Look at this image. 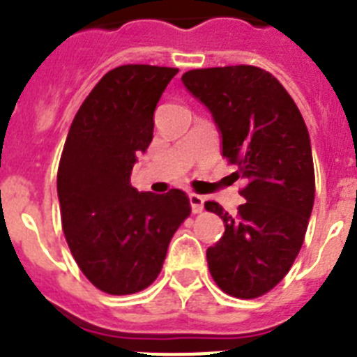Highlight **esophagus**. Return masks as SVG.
<instances>
[{
	"instance_id": "obj_1",
	"label": "esophagus",
	"mask_w": 357,
	"mask_h": 357,
	"mask_svg": "<svg viewBox=\"0 0 357 357\" xmlns=\"http://www.w3.org/2000/svg\"><path fill=\"white\" fill-rule=\"evenodd\" d=\"M204 202L206 200H204V197H200V195L189 193V204H191V211H193L195 214L204 211Z\"/></svg>"
}]
</instances>
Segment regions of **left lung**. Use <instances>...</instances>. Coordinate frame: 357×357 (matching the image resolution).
<instances>
[{"label":"left lung","instance_id":"left-lung-1","mask_svg":"<svg viewBox=\"0 0 357 357\" xmlns=\"http://www.w3.org/2000/svg\"><path fill=\"white\" fill-rule=\"evenodd\" d=\"M185 89L211 112L222 153L238 166L245 204L230 216L216 202L206 209L225 223L207 248L214 282L238 298H255L289 272L314 202L311 141L301 110L270 73L254 66L193 69Z\"/></svg>","mask_w":357,"mask_h":357}]
</instances>
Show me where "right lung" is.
I'll list each match as a JSON object with an SVG mask.
<instances>
[{
    "label": "right lung",
    "instance_id": "obj_1",
    "mask_svg": "<svg viewBox=\"0 0 357 357\" xmlns=\"http://www.w3.org/2000/svg\"><path fill=\"white\" fill-rule=\"evenodd\" d=\"M178 69L128 64L94 85L73 119L56 193L62 229L84 275L109 295L157 279L175 230L191 213L181 189L139 193L130 175L153 137V112Z\"/></svg>",
    "mask_w": 357,
    "mask_h": 357
}]
</instances>
